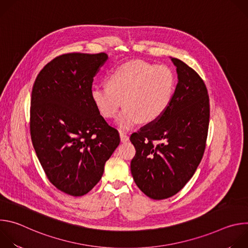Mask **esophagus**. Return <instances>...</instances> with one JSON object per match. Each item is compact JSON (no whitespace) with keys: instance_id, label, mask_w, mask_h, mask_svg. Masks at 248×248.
I'll list each match as a JSON object with an SVG mask.
<instances>
[{"instance_id":"34e87169","label":"esophagus","mask_w":248,"mask_h":248,"mask_svg":"<svg viewBox=\"0 0 248 248\" xmlns=\"http://www.w3.org/2000/svg\"><path fill=\"white\" fill-rule=\"evenodd\" d=\"M120 137H121L122 142H126V141L129 140V137L125 133H124L123 131H120Z\"/></svg>"}]
</instances>
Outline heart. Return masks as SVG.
<instances>
[{
    "instance_id": "b5f03b06",
    "label": "heart",
    "mask_w": 248,
    "mask_h": 248,
    "mask_svg": "<svg viewBox=\"0 0 248 248\" xmlns=\"http://www.w3.org/2000/svg\"><path fill=\"white\" fill-rule=\"evenodd\" d=\"M108 85H94L91 99L100 114L113 118L124 102L117 125L129 130L141 120H158L169 107L173 93V77L169 67L144 61H130L113 69Z\"/></svg>"
}]
</instances>
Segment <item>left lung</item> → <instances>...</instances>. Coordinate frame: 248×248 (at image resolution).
<instances>
[{
  "mask_svg": "<svg viewBox=\"0 0 248 248\" xmlns=\"http://www.w3.org/2000/svg\"><path fill=\"white\" fill-rule=\"evenodd\" d=\"M178 84L165 113L130 136L136 153L130 163L139 189L155 200L178 193L192 178L205 150L210 106L195 70L170 57ZM160 142L153 145V141Z\"/></svg>",
  "mask_w": 248,
  "mask_h": 248,
  "instance_id": "obj_1",
  "label": "left lung"
}]
</instances>
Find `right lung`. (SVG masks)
<instances>
[{
    "instance_id": "add662e5",
    "label": "right lung",
    "mask_w": 248,
    "mask_h": 248,
    "mask_svg": "<svg viewBox=\"0 0 248 248\" xmlns=\"http://www.w3.org/2000/svg\"><path fill=\"white\" fill-rule=\"evenodd\" d=\"M107 59L105 53L60 56L33 85V147L49 181L72 196H82L98 184L121 141L91 99L93 78Z\"/></svg>"
}]
</instances>
